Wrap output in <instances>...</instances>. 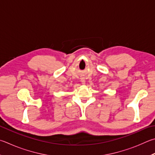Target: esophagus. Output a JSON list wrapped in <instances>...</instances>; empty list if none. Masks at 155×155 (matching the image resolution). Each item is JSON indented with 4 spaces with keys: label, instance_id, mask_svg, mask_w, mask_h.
I'll return each instance as SVG.
<instances>
[{
    "label": "esophagus",
    "instance_id": "esophagus-1",
    "mask_svg": "<svg viewBox=\"0 0 155 155\" xmlns=\"http://www.w3.org/2000/svg\"><path fill=\"white\" fill-rule=\"evenodd\" d=\"M81 83H82V85H85V80L83 78H81Z\"/></svg>",
    "mask_w": 155,
    "mask_h": 155
}]
</instances>
